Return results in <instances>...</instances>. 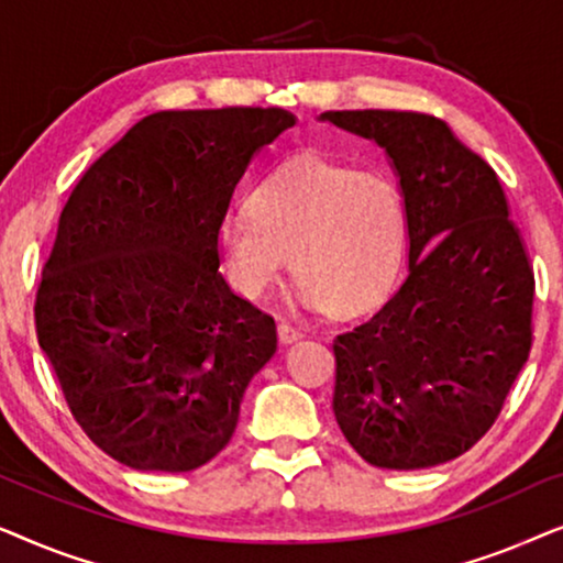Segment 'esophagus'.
Instances as JSON below:
<instances>
[{
    "instance_id": "obj_1",
    "label": "esophagus",
    "mask_w": 563,
    "mask_h": 563,
    "mask_svg": "<svg viewBox=\"0 0 563 563\" xmlns=\"http://www.w3.org/2000/svg\"><path fill=\"white\" fill-rule=\"evenodd\" d=\"M302 330L289 325V322H279V343L282 345H291V343H299L302 341Z\"/></svg>"
}]
</instances>
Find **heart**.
<instances>
[{
    "label": "heart",
    "mask_w": 563,
    "mask_h": 563,
    "mask_svg": "<svg viewBox=\"0 0 563 563\" xmlns=\"http://www.w3.org/2000/svg\"><path fill=\"white\" fill-rule=\"evenodd\" d=\"M410 210L395 176L320 153H297L268 172L218 228L228 282L249 299L279 287L297 258L302 297L341 318L372 312L397 287Z\"/></svg>",
    "instance_id": "1"
}]
</instances>
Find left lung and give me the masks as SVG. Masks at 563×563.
<instances>
[{"label":"left lung","instance_id":"obj_1","mask_svg":"<svg viewBox=\"0 0 563 563\" xmlns=\"http://www.w3.org/2000/svg\"><path fill=\"white\" fill-rule=\"evenodd\" d=\"M320 122L387 153L407 197V279L335 338L333 410L372 466L428 468L492 428L533 345V266L487 161L443 120L343 110Z\"/></svg>","mask_w":563,"mask_h":563}]
</instances>
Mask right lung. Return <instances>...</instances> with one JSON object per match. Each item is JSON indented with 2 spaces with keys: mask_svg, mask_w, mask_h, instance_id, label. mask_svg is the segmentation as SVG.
<instances>
[{
  "mask_svg": "<svg viewBox=\"0 0 563 563\" xmlns=\"http://www.w3.org/2000/svg\"><path fill=\"white\" fill-rule=\"evenodd\" d=\"M279 107L153 112L81 176L35 299L74 418L137 472H191L230 443L274 320L220 274L218 228Z\"/></svg>",
  "mask_w": 563,
  "mask_h": 563,
  "instance_id": "right-lung-1",
  "label": "right lung"
}]
</instances>
